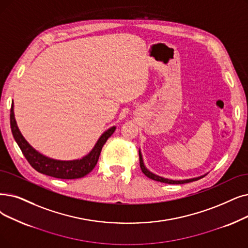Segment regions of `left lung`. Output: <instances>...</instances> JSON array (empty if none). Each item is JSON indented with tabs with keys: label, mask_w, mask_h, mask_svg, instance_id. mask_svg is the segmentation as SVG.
<instances>
[{
	"label": "left lung",
	"mask_w": 248,
	"mask_h": 248,
	"mask_svg": "<svg viewBox=\"0 0 248 248\" xmlns=\"http://www.w3.org/2000/svg\"><path fill=\"white\" fill-rule=\"evenodd\" d=\"M139 156H140V166H141V169L143 171V173L151 178L153 180H156V181H160V182H164V184H169V185H181V184H187V182H191V181H196V180H199L201 178H202L203 176H206V174L203 175H201V176H198V177H193V178H187V179H181V180H174V179H170V178H165V177H162V176H159L155 173H153V172H151L145 165L144 163V159H143V155H142V152H141V149H139Z\"/></svg>",
	"instance_id": "1"
}]
</instances>
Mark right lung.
<instances>
[{"instance_id": "1", "label": "right lung", "mask_w": 248, "mask_h": 248, "mask_svg": "<svg viewBox=\"0 0 248 248\" xmlns=\"http://www.w3.org/2000/svg\"><path fill=\"white\" fill-rule=\"evenodd\" d=\"M10 125L13 137L23 155L27 159L29 164L39 173L46 174L61 179H76L84 177L93 170L102 150L103 145L115 131L116 126L113 125L106 130L95 143L90 152L80 159L75 160H58L47 157L39 153L37 150L32 147L26 139L21 134L17 125L14 114V102H12L10 111Z\"/></svg>"}]
</instances>
